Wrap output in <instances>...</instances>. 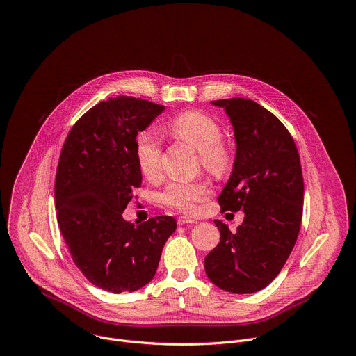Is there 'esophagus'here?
<instances>
[{
    "label": "esophagus",
    "mask_w": 356,
    "mask_h": 356,
    "mask_svg": "<svg viewBox=\"0 0 356 356\" xmlns=\"http://www.w3.org/2000/svg\"><path fill=\"white\" fill-rule=\"evenodd\" d=\"M177 223L179 225H187V223H197V220L193 219V218H188V216H180L177 219Z\"/></svg>",
    "instance_id": "34e87169"
}]
</instances>
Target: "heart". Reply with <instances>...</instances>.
<instances>
[{
  "mask_svg": "<svg viewBox=\"0 0 356 356\" xmlns=\"http://www.w3.org/2000/svg\"><path fill=\"white\" fill-rule=\"evenodd\" d=\"M169 130L200 152L202 165L211 170H223L227 165V152L219 143L222 129L213 118L202 111H186L170 123ZM162 141L158 131L148 129L137 136L136 158L144 176L154 179L161 173ZM211 194L209 186L202 180L170 181L161 193V201L177 211L193 213L198 204Z\"/></svg>",
  "mask_w": 356,
  "mask_h": 356,
  "instance_id": "b5f03b06",
  "label": "heart"
}]
</instances>
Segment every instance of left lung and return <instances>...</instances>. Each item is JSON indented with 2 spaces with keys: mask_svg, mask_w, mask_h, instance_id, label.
Returning a JSON list of instances; mask_svg holds the SVG:
<instances>
[{
  "mask_svg": "<svg viewBox=\"0 0 356 356\" xmlns=\"http://www.w3.org/2000/svg\"><path fill=\"white\" fill-rule=\"evenodd\" d=\"M223 107L234 131L236 155L218 202L222 211L243 209L236 233L215 220L220 242L204 260L207 277L232 293L261 291L280 274L299 234L303 211L300 158L286 127L259 103L232 97Z\"/></svg>",
  "mask_w": 356,
  "mask_h": 356,
  "instance_id": "1",
  "label": "left lung"
}]
</instances>
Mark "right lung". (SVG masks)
Here are the masks:
<instances>
[{"instance_id": "add662e5", "label": "right lung", "mask_w": 356, "mask_h": 356, "mask_svg": "<svg viewBox=\"0 0 356 356\" xmlns=\"http://www.w3.org/2000/svg\"><path fill=\"white\" fill-rule=\"evenodd\" d=\"M165 110L133 96L89 108L71 129L58 161L57 220L71 257L89 282L113 293L134 292L155 277L173 216L134 225L123 218L143 181L136 140Z\"/></svg>"}]
</instances>
